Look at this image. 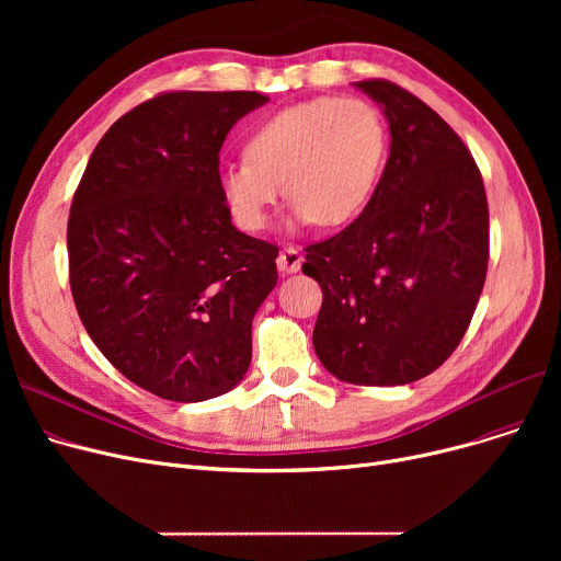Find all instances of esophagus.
Instances as JSON below:
<instances>
[{"mask_svg":"<svg viewBox=\"0 0 561 561\" xmlns=\"http://www.w3.org/2000/svg\"><path fill=\"white\" fill-rule=\"evenodd\" d=\"M302 265V252L298 248H284L277 256V268L282 273H298Z\"/></svg>","mask_w":561,"mask_h":561,"instance_id":"1","label":"esophagus"}]
</instances>
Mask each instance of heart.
Returning a JSON list of instances; mask_svg holds the SVG:
<instances>
[{"label": "heart", "instance_id": "1", "mask_svg": "<svg viewBox=\"0 0 561 561\" xmlns=\"http://www.w3.org/2000/svg\"><path fill=\"white\" fill-rule=\"evenodd\" d=\"M389 157V127L359 98H316L263 121L245 140V159L218 172L233 222L261 231L282 186L300 225L341 227L370 202Z\"/></svg>", "mask_w": 561, "mask_h": 561}]
</instances>
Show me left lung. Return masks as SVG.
Returning <instances> with one entry per match:
<instances>
[{
    "label": "left lung",
    "instance_id": "left-lung-1",
    "mask_svg": "<svg viewBox=\"0 0 561 561\" xmlns=\"http://www.w3.org/2000/svg\"><path fill=\"white\" fill-rule=\"evenodd\" d=\"M385 108L391 152L357 220L307 245L322 290L316 355L334 377L398 387L434 373L476 313L489 263L480 168L455 129L387 79L357 81Z\"/></svg>",
    "mask_w": 561,
    "mask_h": 561
}]
</instances>
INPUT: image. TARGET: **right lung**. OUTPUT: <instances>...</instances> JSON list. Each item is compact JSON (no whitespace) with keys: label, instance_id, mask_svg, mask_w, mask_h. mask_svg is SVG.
Masks as SVG:
<instances>
[{"label":"right lung","instance_id":"1","mask_svg":"<svg viewBox=\"0 0 561 561\" xmlns=\"http://www.w3.org/2000/svg\"><path fill=\"white\" fill-rule=\"evenodd\" d=\"M268 98L174 91L102 136L68 218L70 288L102 355L163 400L227 393L252 359V318L277 245L243 233L218 188L229 129Z\"/></svg>","mask_w":561,"mask_h":561}]
</instances>
